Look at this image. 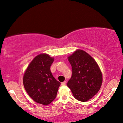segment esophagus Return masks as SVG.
<instances>
[{
  "label": "esophagus",
  "mask_w": 123,
  "mask_h": 123,
  "mask_svg": "<svg viewBox=\"0 0 123 123\" xmlns=\"http://www.w3.org/2000/svg\"><path fill=\"white\" fill-rule=\"evenodd\" d=\"M66 84V81H63V82H62L61 83V85L62 86H65V85Z\"/></svg>",
  "instance_id": "1"
}]
</instances>
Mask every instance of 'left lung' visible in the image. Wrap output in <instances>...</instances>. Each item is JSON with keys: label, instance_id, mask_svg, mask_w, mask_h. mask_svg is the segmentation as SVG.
<instances>
[{"label": "left lung", "instance_id": "1", "mask_svg": "<svg viewBox=\"0 0 123 123\" xmlns=\"http://www.w3.org/2000/svg\"><path fill=\"white\" fill-rule=\"evenodd\" d=\"M72 76L68 82L74 97L86 102L97 94L102 83V75L98 65L89 54L77 50L68 57Z\"/></svg>", "mask_w": 123, "mask_h": 123}]
</instances>
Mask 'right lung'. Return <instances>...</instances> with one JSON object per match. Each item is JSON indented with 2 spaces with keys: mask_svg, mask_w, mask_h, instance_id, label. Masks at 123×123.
Segmentation results:
<instances>
[{
  "mask_svg": "<svg viewBox=\"0 0 123 123\" xmlns=\"http://www.w3.org/2000/svg\"><path fill=\"white\" fill-rule=\"evenodd\" d=\"M53 61L54 59L47 54L37 55L27 67L23 78L25 89L30 97L44 105L55 98L61 84L50 71Z\"/></svg>",
  "mask_w": 123,
  "mask_h": 123,
  "instance_id": "1",
  "label": "right lung"
}]
</instances>
